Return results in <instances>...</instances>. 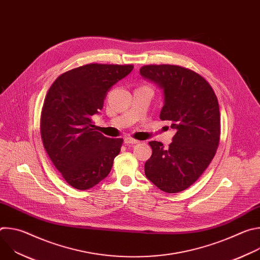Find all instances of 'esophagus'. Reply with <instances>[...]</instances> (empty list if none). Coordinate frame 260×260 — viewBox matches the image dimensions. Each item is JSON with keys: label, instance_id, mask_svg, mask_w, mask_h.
Returning a JSON list of instances; mask_svg holds the SVG:
<instances>
[{"label": "esophagus", "instance_id": "obj_1", "mask_svg": "<svg viewBox=\"0 0 260 260\" xmlns=\"http://www.w3.org/2000/svg\"><path fill=\"white\" fill-rule=\"evenodd\" d=\"M124 142H125V144H127V145H135V144H138V143H140V141H138V140H135V139H133V138H129V137L125 138V139H124Z\"/></svg>", "mask_w": 260, "mask_h": 260}]
</instances>
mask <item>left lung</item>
<instances>
[{"instance_id":"8db88e82","label":"left lung","mask_w":260,"mask_h":260,"mask_svg":"<svg viewBox=\"0 0 260 260\" xmlns=\"http://www.w3.org/2000/svg\"><path fill=\"white\" fill-rule=\"evenodd\" d=\"M141 76L154 82L164 92L159 118L176 131L165 148L151 141V157L145 162V175L168 193L188 188L208 168L219 145L220 112L211 85L194 71L175 64H148Z\"/></svg>"}]
</instances>
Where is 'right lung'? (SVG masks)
Segmentation results:
<instances>
[{"label": "right lung", "mask_w": 260, "mask_h": 260, "mask_svg": "<svg viewBox=\"0 0 260 260\" xmlns=\"http://www.w3.org/2000/svg\"><path fill=\"white\" fill-rule=\"evenodd\" d=\"M133 69V64L89 63L61 74L50 86L41 113V138L72 187L89 189L112 169L123 140L96 132L91 117L103 109L111 87Z\"/></svg>", "instance_id": "add662e5"}]
</instances>
